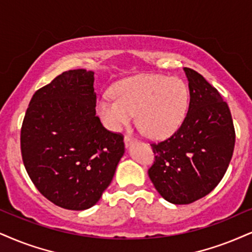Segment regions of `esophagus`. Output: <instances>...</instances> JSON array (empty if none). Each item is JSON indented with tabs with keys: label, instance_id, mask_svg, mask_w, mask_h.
I'll return each instance as SVG.
<instances>
[{
	"label": "esophagus",
	"instance_id": "esophagus-1",
	"mask_svg": "<svg viewBox=\"0 0 252 252\" xmlns=\"http://www.w3.org/2000/svg\"><path fill=\"white\" fill-rule=\"evenodd\" d=\"M134 141H135L134 139H133L132 136H129V135H125V138H124V142H125L126 147H128V146L131 145V144H133V142H134Z\"/></svg>",
	"mask_w": 252,
	"mask_h": 252
}]
</instances>
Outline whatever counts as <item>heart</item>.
<instances>
[{"label":"heart","instance_id":"heart-1","mask_svg":"<svg viewBox=\"0 0 252 252\" xmlns=\"http://www.w3.org/2000/svg\"><path fill=\"white\" fill-rule=\"evenodd\" d=\"M188 105L189 90L183 80L162 74H141L117 84L113 95H105L97 102V112L111 131H119L136 113L146 134L163 139L182 125Z\"/></svg>","mask_w":252,"mask_h":252}]
</instances>
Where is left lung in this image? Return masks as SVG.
I'll list each match as a JSON object with an SVG mask.
<instances>
[{"label":"left lung","mask_w":252,"mask_h":252,"mask_svg":"<svg viewBox=\"0 0 252 252\" xmlns=\"http://www.w3.org/2000/svg\"><path fill=\"white\" fill-rule=\"evenodd\" d=\"M190 101L182 125L166 140L152 142L151 181L164 200L189 204L209 194L228 169L235 127L221 93L195 70L185 67Z\"/></svg>","instance_id":"8db88e82"}]
</instances>
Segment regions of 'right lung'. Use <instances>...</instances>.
<instances>
[{
    "label": "right lung",
    "instance_id": "obj_1",
    "mask_svg": "<svg viewBox=\"0 0 252 252\" xmlns=\"http://www.w3.org/2000/svg\"><path fill=\"white\" fill-rule=\"evenodd\" d=\"M92 71L61 73L32 95L21 128L28 175L56 206H94L113 179L125 152L124 135L105 128L95 116Z\"/></svg>",
    "mask_w": 252,
    "mask_h": 252
}]
</instances>
